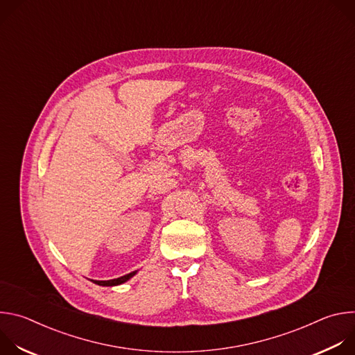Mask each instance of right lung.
<instances>
[{
    "instance_id": "add662e5",
    "label": "right lung",
    "mask_w": 355,
    "mask_h": 355,
    "mask_svg": "<svg viewBox=\"0 0 355 355\" xmlns=\"http://www.w3.org/2000/svg\"><path fill=\"white\" fill-rule=\"evenodd\" d=\"M135 272H136V271H133V272H130V274H126V275H123V277L115 278V279H110V281H94V282L98 284V285H103V286H114V285H119V284L126 282L129 278H132V277L135 275Z\"/></svg>"
}]
</instances>
